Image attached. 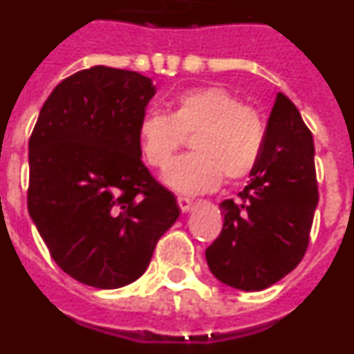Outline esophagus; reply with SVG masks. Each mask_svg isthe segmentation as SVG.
I'll return each instance as SVG.
<instances>
[{
    "label": "esophagus",
    "mask_w": 354,
    "mask_h": 354,
    "mask_svg": "<svg viewBox=\"0 0 354 354\" xmlns=\"http://www.w3.org/2000/svg\"><path fill=\"white\" fill-rule=\"evenodd\" d=\"M177 205L180 207V211H189V209H192V198H187V196H177Z\"/></svg>",
    "instance_id": "34e87169"
}]
</instances>
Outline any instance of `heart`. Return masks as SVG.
<instances>
[{
    "instance_id": "b5f03b06",
    "label": "heart",
    "mask_w": 354,
    "mask_h": 354,
    "mask_svg": "<svg viewBox=\"0 0 354 354\" xmlns=\"http://www.w3.org/2000/svg\"><path fill=\"white\" fill-rule=\"evenodd\" d=\"M196 154L175 161L165 183L180 193L211 192L223 183L248 179L264 147V120L255 106L230 90L209 84L180 92L171 113H147L138 124V147L149 167L167 170L184 136Z\"/></svg>"
}]
</instances>
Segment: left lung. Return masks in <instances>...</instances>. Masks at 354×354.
<instances>
[{"label": "left lung", "instance_id": "8db88e82", "mask_svg": "<svg viewBox=\"0 0 354 354\" xmlns=\"http://www.w3.org/2000/svg\"><path fill=\"white\" fill-rule=\"evenodd\" d=\"M314 142L298 108L277 93L248 186L221 202L223 228L205 250L209 270L241 290H262L305 257L317 205Z\"/></svg>", "mask_w": 354, "mask_h": 354}]
</instances>
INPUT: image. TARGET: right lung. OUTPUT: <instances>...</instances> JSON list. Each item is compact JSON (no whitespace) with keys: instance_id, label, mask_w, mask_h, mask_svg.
<instances>
[{"instance_id":"obj_1","label":"right lung","mask_w":354,"mask_h":354,"mask_svg":"<svg viewBox=\"0 0 354 354\" xmlns=\"http://www.w3.org/2000/svg\"><path fill=\"white\" fill-rule=\"evenodd\" d=\"M154 93L138 72L84 68L53 90L30 136L28 212L53 261L84 286L138 280L179 218L138 147Z\"/></svg>"}]
</instances>
